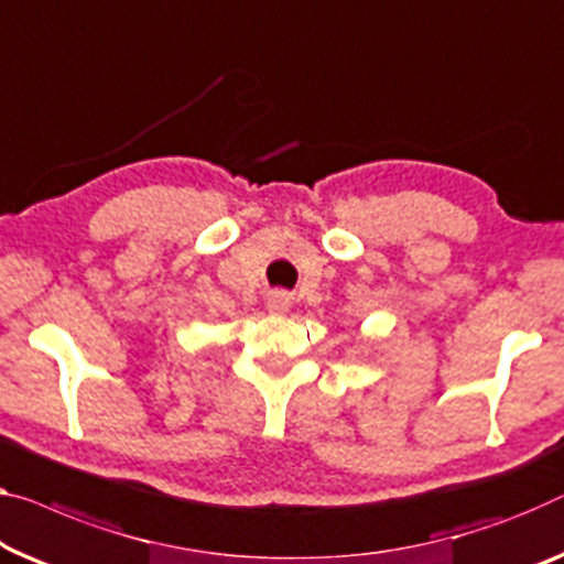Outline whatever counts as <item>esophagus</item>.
Masks as SVG:
<instances>
[{"instance_id": "1", "label": "esophagus", "mask_w": 564, "mask_h": 564, "mask_svg": "<svg viewBox=\"0 0 564 564\" xmlns=\"http://www.w3.org/2000/svg\"><path fill=\"white\" fill-rule=\"evenodd\" d=\"M291 306V296L285 291H268L265 296V308L271 311V314H283V311H289Z\"/></svg>"}]
</instances>
